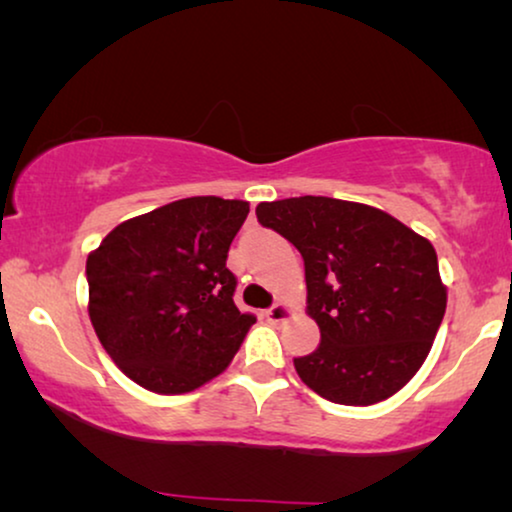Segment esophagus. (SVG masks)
Wrapping results in <instances>:
<instances>
[{"instance_id":"34e87169","label":"esophagus","mask_w":512,"mask_h":512,"mask_svg":"<svg viewBox=\"0 0 512 512\" xmlns=\"http://www.w3.org/2000/svg\"><path fill=\"white\" fill-rule=\"evenodd\" d=\"M291 317H293V310L286 303H275L270 310H265V319H268L272 326L284 324V321H289Z\"/></svg>"}]
</instances>
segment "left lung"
Masks as SVG:
<instances>
[{
	"label": "left lung",
	"instance_id": "8db88e82",
	"mask_svg": "<svg viewBox=\"0 0 512 512\" xmlns=\"http://www.w3.org/2000/svg\"><path fill=\"white\" fill-rule=\"evenodd\" d=\"M305 261L307 314L321 342L293 359L321 398L373 405L408 384L431 352L447 305L433 244L361 202L303 195L256 207Z\"/></svg>",
	"mask_w": 512,
	"mask_h": 512
}]
</instances>
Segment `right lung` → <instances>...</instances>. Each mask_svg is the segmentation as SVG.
<instances>
[{
  "mask_svg": "<svg viewBox=\"0 0 512 512\" xmlns=\"http://www.w3.org/2000/svg\"><path fill=\"white\" fill-rule=\"evenodd\" d=\"M249 202L198 195L123 221L86 261L88 314L139 387L188 394L233 361L256 317L237 310L230 242Z\"/></svg>",
  "mask_w": 512,
  "mask_h": 512,
  "instance_id": "right-lung-1",
  "label": "right lung"
}]
</instances>
